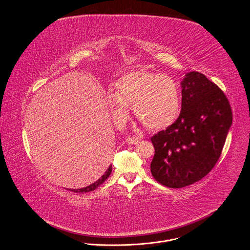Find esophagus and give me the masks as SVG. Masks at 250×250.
<instances>
[{
    "instance_id": "34e87169",
    "label": "esophagus",
    "mask_w": 250,
    "mask_h": 250,
    "mask_svg": "<svg viewBox=\"0 0 250 250\" xmlns=\"http://www.w3.org/2000/svg\"><path fill=\"white\" fill-rule=\"evenodd\" d=\"M126 143L129 145H138L140 143V140L138 138H134V137H128L126 139Z\"/></svg>"
}]
</instances>
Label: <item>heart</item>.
Wrapping results in <instances>:
<instances>
[{"instance_id": "b5f03b06", "label": "heart", "mask_w": 250, "mask_h": 250, "mask_svg": "<svg viewBox=\"0 0 250 250\" xmlns=\"http://www.w3.org/2000/svg\"><path fill=\"white\" fill-rule=\"evenodd\" d=\"M110 112L118 123L128 116V106L146 127L160 130L172 125L181 108L180 89L167 74L134 71L122 75L115 84V93L109 92Z\"/></svg>"}]
</instances>
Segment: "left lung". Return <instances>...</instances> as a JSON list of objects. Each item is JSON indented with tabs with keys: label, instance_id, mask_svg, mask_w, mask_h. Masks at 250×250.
<instances>
[{
	"label": "left lung",
	"instance_id": "obj_1",
	"mask_svg": "<svg viewBox=\"0 0 250 250\" xmlns=\"http://www.w3.org/2000/svg\"><path fill=\"white\" fill-rule=\"evenodd\" d=\"M181 111L176 122L151 138L154 178L169 188H183L200 180L220 157L232 124L224 92L204 74L190 72L180 83Z\"/></svg>",
	"mask_w": 250,
	"mask_h": 250
}]
</instances>
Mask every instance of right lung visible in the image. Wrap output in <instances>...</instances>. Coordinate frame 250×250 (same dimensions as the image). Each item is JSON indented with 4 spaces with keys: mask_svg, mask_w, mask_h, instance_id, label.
Wrapping results in <instances>:
<instances>
[{
    "mask_svg": "<svg viewBox=\"0 0 250 250\" xmlns=\"http://www.w3.org/2000/svg\"><path fill=\"white\" fill-rule=\"evenodd\" d=\"M111 171H112V165H110L107 169H106V171L104 172V174L103 176H101L98 180H96L95 182H93L92 184H90V185H88L87 187H85V188H81V189H76V190H70V191H74V192H88V191H94L95 189H97L101 184H103L104 182L105 181V179L108 177V176H110V174H111Z\"/></svg>",
    "mask_w": 250,
    "mask_h": 250,
    "instance_id": "obj_1",
    "label": "right lung"
}]
</instances>
